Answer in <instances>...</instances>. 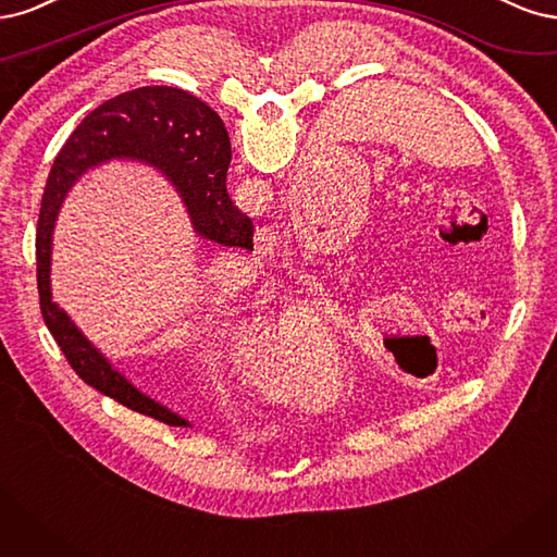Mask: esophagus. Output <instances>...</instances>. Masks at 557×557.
Returning <instances> with one entry per match:
<instances>
[{
  "mask_svg": "<svg viewBox=\"0 0 557 557\" xmlns=\"http://www.w3.org/2000/svg\"><path fill=\"white\" fill-rule=\"evenodd\" d=\"M263 245H268V247H273L277 240H280V236H277V231L275 228H263V233H261V238H259Z\"/></svg>",
  "mask_w": 557,
  "mask_h": 557,
  "instance_id": "esophagus-1",
  "label": "esophagus"
}]
</instances>
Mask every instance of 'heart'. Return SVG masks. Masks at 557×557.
<instances>
[{
	"label": "heart",
	"instance_id": "heart-1",
	"mask_svg": "<svg viewBox=\"0 0 557 557\" xmlns=\"http://www.w3.org/2000/svg\"><path fill=\"white\" fill-rule=\"evenodd\" d=\"M326 319L324 312H321L319 305L314 300H294L289 305H282V308L265 321V326L261 329V347L275 358V363H292L296 361L302 366L305 361V333H324ZM326 351L335 356L333 349V339H326ZM238 356H249L259 351V337L255 329H247L240 333Z\"/></svg>",
	"mask_w": 557,
	"mask_h": 557
}]
</instances>
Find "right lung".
Listing matches in <instances>:
<instances>
[{
  "mask_svg": "<svg viewBox=\"0 0 557 557\" xmlns=\"http://www.w3.org/2000/svg\"><path fill=\"white\" fill-rule=\"evenodd\" d=\"M111 159H134L159 169L181 191L194 231L224 247L252 249L255 224L226 191L231 143L224 122L201 99L177 87H138L89 113L50 169L37 226V284L48 331L85 384L120 405L166 425H191L177 411L138 391L76 329L50 294L52 226L66 191L83 173Z\"/></svg>",
  "mask_w": 557,
  "mask_h": 557,
  "instance_id": "add662e5",
  "label": "right lung"
}]
</instances>
